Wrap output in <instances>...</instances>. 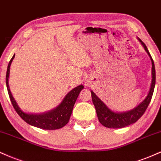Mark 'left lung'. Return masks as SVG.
I'll return each instance as SVG.
<instances>
[{
  "label": "left lung",
  "mask_w": 161,
  "mask_h": 161,
  "mask_svg": "<svg viewBox=\"0 0 161 161\" xmlns=\"http://www.w3.org/2000/svg\"><path fill=\"white\" fill-rule=\"evenodd\" d=\"M138 40L140 41L142 45L144 47L145 50L146 51L147 53L148 54L149 57L151 58L152 64V80L151 84V87L149 92L145 99L143 100L142 103L138 105L136 107L134 108L132 110L125 111V112H114L108 108L106 105L101 99L98 97L97 96L91 91L92 100L94 106L96 108V114H97L98 119L99 122L103 126L108 128H112V129H117V128H123L126 126H129L130 124H133L139 120V118L142 116L145 111H146L151 100H152L153 92H154V86H155V68H154V63L153 61L152 56L149 53L148 48L145 46L144 43L142 41L140 38L138 37Z\"/></svg>",
  "instance_id": "8db88e82"
}]
</instances>
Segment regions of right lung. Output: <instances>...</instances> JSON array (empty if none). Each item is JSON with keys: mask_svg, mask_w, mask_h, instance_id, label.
Masks as SVG:
<instances>
[{"mask_svg": "<svg viewBox=\"0 0 161 161\" xmlns=\"http://www.w3.org/2000/svg\"><path fill=\"white\" fill-rule=\"evenodd\" d=\"M14 57L15 54L10 59L8 66H7V75H6V84H7L9 99H10L13 106L16 110L17 114L19 115L21 118L24 120L27 124L43 130H57L65 126L69 121L74 105H75V102L78 97L79 93L84 89V86L83 85H79L78 86L71 90L65 96L62 103L53 110L42 113V114H27V113H25L18 106L16 102L15 101L14 98L13 97L12 94H11L9 87L8 78L9 75V68H10L11 62H12Z\"/></svg>", "mask_w": 161, "mask_h": 161, "instance_id": "right-lung-1", "label": "right lung"}]
</instances>
